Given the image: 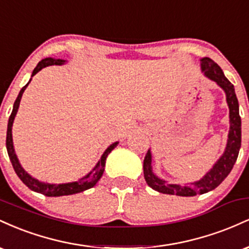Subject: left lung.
Masks as SVG:
<instances>
[{"label":"left lung","mask_w":249,"mask_h":249,"mask_svg":"<svg viewBox=\"0 0 249 249\" xmlns=\"http://www.w3.org/2000/svg\"><path fill=\"white\" fill-rule=\"evenodd\" d=\"M201 71L211 81L215 82L224 90L228 108H230V131L228 139L222 156L216 160L213 167L200 180L190 184H168L166 180L159 178L153 172L152 153L147 151L144 159V178L147 185L154 191L164 194H172L180 196H193L196 194H204L218 187L226 177L230 174L235 164L236 158L241 147V118L239 115V102L236 98L234 85L226 78L221 68L213 59L204 57L200 59Z\"/></svg>","instance_id":"left-lung-1"}]
</instances>
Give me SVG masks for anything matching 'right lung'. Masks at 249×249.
Wrapping results in <instances>:
<instances>
[{
  "label": "right lung",
  "instance_id": "1",
  "mask_svg": "<svg viewBox=\"0 0 249 249\" xmlns=\"http://www.w3.org/2000/svg\"><path fill=\"white\" fill-rule=\"evenodd\" d=\"M67 63L65 59H61V58H51V57H48V58L42 59L41 62L37 64V67L34 69L33 73H31V77L35 76L38 71H41L43 68L49 67V65H63ZM31 81V78L29 79V82L24 85L23 88L21 89L19 91L18 96H17L15 103H14L13 107V111H11V115L9 117V122H8V128H7V141H5V145H7V151H8V156H9V159L13 164L14 170L18 178L22 180L24 185H27L28 187L30 188L31 191L37 193L44 194L47 196H70V194H76V193H81L83 191H87L89 188L93 187L98 182V180L102 178L103 173H104V168H105V162H107V158L108 156V153L115 148L117 145H118V142H113L108 146L107 150L104 151V153L102 154L101 159H99L98 162L96 164V166L92 168V170L89 172L87 176L83 177V178L78 179L77 181H72V182H65V184H49V182H44V181H39L38 179L34 178L33 176H30L27 171L22 167V165L19 164L18 158H17L15 148H14V142H13V123L14 119H15L17 111H18L19 107V102H21L22 95H23L24 90L27 89L28 85Z\"/></svg>",
  "mask_w": 249,
  "mask_h": 249
}]
</instances>
